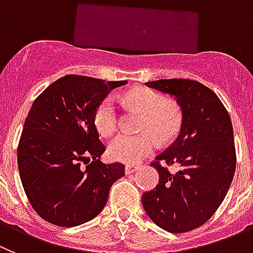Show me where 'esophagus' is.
Listing matches in <instances>:
<instances>
[{
    "instance_id": "esophagus-1",
    "label": "esophagus",
    "mask_w": 253,
    "mask_h": 253,
    "mask_svg": "<svg viewBox=\"0 0 253 253\" xmlns=\"http://www.w3.org/2000/svg\"><path fill=\"white\" fill-rule=\"evenodd\" d=\"M137 169L138 166L135 165V164H127V165L125 166V172H126V174H132V172H135Z\"/></svg>"
}]
</instances>
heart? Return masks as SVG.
Instances as JSON below:
<instances>
[{
	"label": "heart",
	"instance_id": "1",
	"mask_svg": "<svg viewBox=\"0 0 253 253\" xmlns=\"http://www.w3.org/2000/svg\"><path fill=\"white\" fill-rule=\"evenodd\" d=\"M125 101L143 113L137 135L122 133L110 143V156L126 164L138 163L154 152L159 140H170L181 125V113L177 106L165 102L164 95L149 88H136L128 92ZM97 129L106 137L112 136L120 127V113L113 97H106L94 112Z\"/></svg>",
	"mask_w": 253,
	"mask_h": 253
}]
</instances>
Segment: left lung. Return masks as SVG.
Masks as SVG:
<instances>
[{"instance_id":"left-lung-1","label":"left lung","mask_w":253,"mask_h":253,"mask_svg":"<svg viewBox=\"0 0 253 253\" xmlns=\"http://www.w3.org/2000/svg\"><path fill=\"white\" fill-rule=\"evenodd\" d=\"M174 95L181 108L180 133L151 165L159 184L142 194L147 215L170 233L193 231L214 214L236 171L231 117L218 95L190 79L145 83ZM169 166L178 169L170 172Z\"/></svg>"}]
</instances>
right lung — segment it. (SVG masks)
I'll return each mask as SVG.
<instances>
[{
	"instance_id": "obj_1",
	"label": "right lung",
	"mask_w": 253,
	"mask_h": 253,
	"mask_svg": "<svg viewBox=\"0 0 253 253\" xmlns=\"http://www.w3.org/2000/svg\"><path fill=\"white\" fill-rule=\"evenodd\" d=\"M127 81L69 74L34 101L17 146L20 177L42 219L76 227L104 208L110 189L125 175L121 163L103 164L106 147L94 124L95 108Z\"/></svg>"
}]
</instances>
